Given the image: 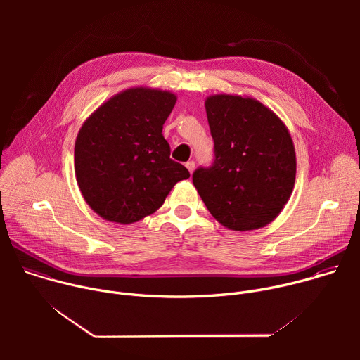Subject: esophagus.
<instances>
[{
	"label": "esophagus",
	"mask_w": 360,
	"mask_h": 360,
	"mask_svg": "<svg viewBox=\"0 0 360 360\" xmlns=\"http://www.w3.org/2000/svg\"><path fill=\"white\" fill-rule=\"evenodd\" d=\"M185 167L188 168V171H189V174H192L193 171H195V162L193 161H188L186 164H185Z\"/></svg>",
	"instance_id": "esophagus-1"
}]
</instances>
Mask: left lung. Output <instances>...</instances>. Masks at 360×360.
<instances>
[{
    "mask_svg": "<svg viewBox=\"0 0 360 360\" xmlns=\"http://www.w3.org/2000/svg\"><path fill=\"white\" fill-rule=\"evenodd\" d=\"M215 162L193 172V185L211 215L232 231L271 224L289 200L296 153L283 121L262 102L236 94L205 99Z\"/></svg>",
    "mask_w": 360,
    "mask_h": 360,
    "instance_id": "1",
    "label": "left lung"
}]
</instances>
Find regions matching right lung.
I'll return each instance as SVG.
<instances>
[{
    "label": "right lung",
    "instance_id": "right-lung-1",
    "mask_svg": "<svg viewBox=\"0 0 360 360\" xmlns=\"http://www.w3.org/2000/svg\"><path fill=\"white\" fill-rule=\"evenodd\" d=\"M176 95L132 86L101 104L75 139L74 167L79 191L101 218L122 225L158 211L188 169L169 158L162 127Z\"/></svg>",
    "mask_w": 360,
    "mask_h": 360
}]
</instances>
